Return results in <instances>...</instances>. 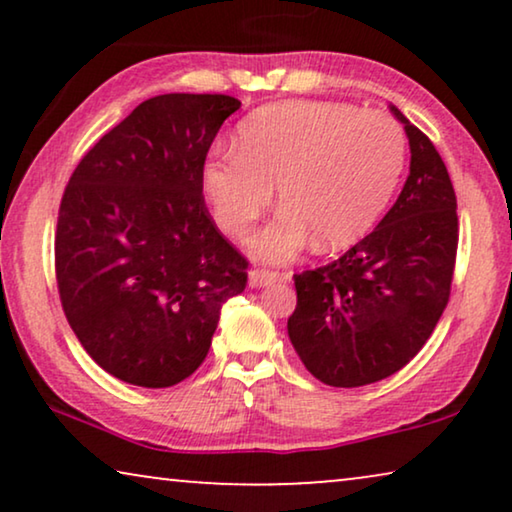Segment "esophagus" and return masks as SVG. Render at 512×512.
Listing matches in <instances>:
<instances>
[{"mask_svg": "<svg viewBox=\"0 0 512 512\" xmlns=\"http://www.w3.org/2000/svg\"><path fill=\"white\" fill-rule=\"evenodd\" d=\"M282 279L279 272H272V270H251L249 272V286L251 289H263V286H270Z\"/></svg>", "mask_w": 512, "mask_h": 512, "instance_id": "esophagus-1", "label": "esophagus"}]
</instances>
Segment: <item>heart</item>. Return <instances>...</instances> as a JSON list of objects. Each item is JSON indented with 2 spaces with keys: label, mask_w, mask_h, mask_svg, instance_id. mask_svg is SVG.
<instances>
[{
  "label": "heart",
  "mask_w": 512,
  "mask_h": 512,
  "mask_svg": "<svg viewBox=\"0 0 512 512\" xmlns=\"http://www.w3.org/2000/svg\"><path fill=\"white\" fill-rule=\"evenodd\" d=\"M408 142L382 111L342 102H282L240 125V142L214 153L202 186L216 223L244 235L270 207L275 186L282 209L249 242L251 254L284 263L314 237L342 249L368 233L401 181Z\"/></svg>",
  "instance_id": "b5f03b06"
}]
</instances>
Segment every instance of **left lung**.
<instances>
[{"label": "left lung", "mask_w": 512, "mask_h": 512, "mask_svg": "<svg viewBox=\"0 0 512 512\" xmlns=\"http://www.w3.org/2000/svg\"><path fill=\"white\" fill-rule=\"evenodd\" d=\"M410 144L394 207L345 256L296 275L289 340L331 387H363L401 370L436 328L457 258L459 223L447 167L422 130L389 104Z\"/></svg>", "instance_id": "1"}]
</instances>
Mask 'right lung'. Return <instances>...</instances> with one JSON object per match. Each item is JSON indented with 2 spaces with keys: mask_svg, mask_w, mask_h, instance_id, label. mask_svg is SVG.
<instances>
[{
  "mask_svg": "<svg viewBox=\"0 0 512 512\" xmlns=\"http://www.w3.org/2000/svg\"><path fill=\"white\" fill-rule=\"evenodd\" d=\"M240 104L230 95L151 97L81 158L62 195V310L90 359L135 387L193 375L223 303L247 286V261L202 198L209 146Z\"/></svg>",
  "mask_w": 512,
  "mask_h": 512,
  "instance_id": "1",
  "label": "right lung"
}]
</instances>
